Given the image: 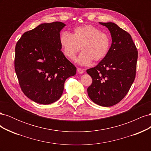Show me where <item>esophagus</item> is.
I'll return each instance as SVG.
<instances>
[{
    "label": "esophagus",
    "instance_id": "obj_1",
    "mask_svg": "<svg viewBox=\"0 0 151 151\" xmlns=\"http://www.w3.org/2000/svg\"><path fill=\"white\" fill-rule=\"evenodd\" d=\"M77 70L79 74H83V73L84 72V69H83V68H79V67L77 68Z\"/></svg>",
    "mask_w": 151,
    "mask_h": 151
}]
</instances>
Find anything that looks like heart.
<instances>
[{"instance_id": "1", "label": "heart", "mask_w": 151, "mask_h": 151, "mask_svg": "<svg viewBox=\"0 0 151 151\" xmlns=\"http://www.w3.org/2000/svg\"><path fill=\"white\" fill-rule=\"evenodd\" d=\"M59 42L63 54L74 60L81 48L83 52L77 58L81 65H88L93 60L98 62L107 56L111 40L109 35L91 24L76 27L72 33L62 32Z\"/></svg>"}]
</instances>
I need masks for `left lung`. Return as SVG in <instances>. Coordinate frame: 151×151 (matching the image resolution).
<instances>
[{
  "label": "left lung",
  "mask_w": 151,
  "mask_h": 151,
  "mask_svg": "<svg viewBox=\"0 0 151 151\" xmlns=\"http://www.w3.org/2000/svg\"><path fill=\"white\" fill-rule=\"evenodd\" d=\"M111 33L112 43L107 56L86 70L93 82L88 88L90 99L99 106L119 103L135 78L138 52L130 35L113 22H99Z\"/></svg>",
  "instance_id": "8db88e82"
}]
</instances>
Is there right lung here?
<instances>
[{"instance_id": "1", "label": "right lung", "mask_w": 151, "mask_h": 151, "mask_svg": "<svg viewBox=\"0 0 151 151\" xmlns=\"http://www.w3.org/2000/svg\"><path fill=\"white\" fill-rule=\"evenodd\" d=\"M62 22L43 23L26 31L15 48L14 68L21 90L36 103L49 104L60 98L65 80L76 67L61 51Z\"/></svg>"}]
</instances>
